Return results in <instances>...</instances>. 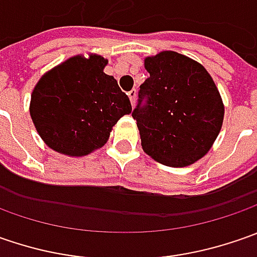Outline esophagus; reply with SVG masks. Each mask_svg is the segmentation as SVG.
<instances>
[{
  "instance_id": "obj_1",
  "label": "esophagus",
  "mask_w": 257,
  "mask_h": 257,
  "mask_svg": "<svg viewBox=\"0 0 257 257\" xmlns=\"http://www.w3.org/2000/svg\"><path fill=\"white\" fill-rule=\"evenodd\" d=\"M128 98H130V101H132V105H133L134 104V101H136V95H137V91H136V90H130V91H128Z\"/></svg>"
}]
</instances>
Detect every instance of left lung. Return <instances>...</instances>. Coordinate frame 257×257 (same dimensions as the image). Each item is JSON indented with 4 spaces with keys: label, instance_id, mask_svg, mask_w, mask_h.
<instances>
[{
    "label": "left lung",
    "instance_id": "obj_1",
    "mask_svg": "<svg viewBox=\"0 0 257 257\" xmlns=\"http://www.w3.org/2000/svg\"><path fill=\"white\" fill-rule=\"evenodd\" d=\"M150 77L140 85L133 118L144 153L170 167L204 157L222 130L224 104L200 63L176 51L144 58ZM144 96L148 101L140 105Z\"/></svg>",
    "mask_w": 257,
    "mask_h": 257
}]
</instances>
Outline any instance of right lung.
Listing matches in <instances>:
<instances>
[{"label": "right lung", "instance_id": "obj_1", "mask_svg": "<svg viewBox=\"0 0 257 257\" xmlns=\"http://www.w3.org/2000/svg\"><path fill=\"white\" fill-rule=\"evenodd\" d=\"M98 54L74 55L41 75L31 93L30 115L50 149L83 157L107 143L113 125L132 113L128 97Z\"/></svg>", "mask_w": 257, "mask_h": 257}]
</instances>
